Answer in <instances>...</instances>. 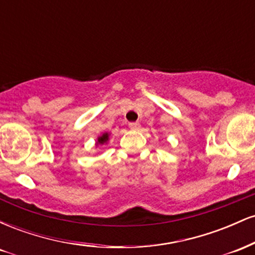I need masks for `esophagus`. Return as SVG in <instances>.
I'll return each mask as SVG.
<instances>
[{"instance_id":"obj_1","label":"esophagus","mask_w":255,"mask_h":255,"mask_svg":"<svg viewBox=\"0 0 255 255\" xmlns=\"http://www.w3.org/2000/svg\"><path fill=\"white\" fill-rule=\"evenodd\" d=\"M129 128H130V129H133V130L139 129V128H140V124H139V122H130V124H129Z\"/></svg>"}]
</instances>
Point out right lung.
I'll return each instance as SVG.
<instances>
[{
	"instance_id": "1",
	"label": "right lung",
	"mask_w": 255,
	"mask_h": 255,
	"mask_svg": "<svg viewBox=\"0 0 255 255\" xmlns=\"http://www.w3.org/2000/svg\"><path fill=\"white\" fill-rule=\"evenodd\" d=\"M109 135H110V134L107 133V131H105V133H103V134H101V135L97 137V141H96V146L107 144V142L109 141Z\"/></svg>"
}]
</instances>
